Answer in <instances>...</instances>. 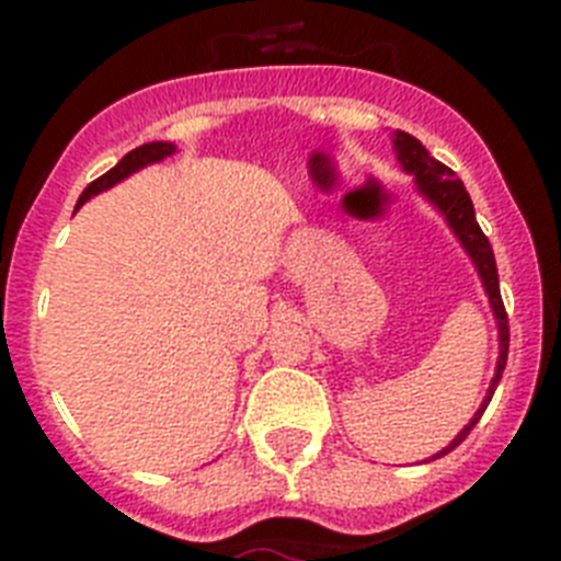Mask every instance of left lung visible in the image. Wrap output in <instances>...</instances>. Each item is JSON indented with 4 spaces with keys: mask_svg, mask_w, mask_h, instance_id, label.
I'll use <instances>...</instances> for the list:
<instances>
[{
    "mask_svg": "<svg viewBox=\"0 0 561 561\" xmlns=\"http://www.w3.org/2000/svg\"><path fill=\"white\" fill-rule=\"evenodd\" d=\"M393 146H396V157H399L401 168H404L408 173H413L415 182H419V191L424 193V196H427L435 207H438L440 216L449 221V227H453V232L458 236L460 244H463V250L469 252V257H472L474 266H478V275H480V280H483V289H485V295H489V304H492L494 317H497V331H500L497 370H494V379H492V385H489V393H485L483 404H480L478 413L472 415V421H469V424H466L458 435H455L453 444L440 449L438 455H433V458H440V455L453 453L460 440L472 433V427L480 421L483 410L489 408V401H492L494 390H497V381L505 370V359H508V314H505L503 297H500L497 264H494L492 244H489V238L483 236L478 219H474L472 199H469V193H466L463 182L455 176L453 168H447L444 162H438L435 157H430L427 148L421 146L413 134L396 131Z\"/></svg>",
    "mask_w": 561,
    "mask_h": 561,
    "instance_id": "left-lung-1",
    "label": "left lung"
}]
</instances>
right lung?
I'll use <instances>...</instances> for the list:
<instances>
[{"mask_svg":"<svg viewBox=\"0 0 561 561\" xmlns=\"http://www.w3.org/2000/svg\"><path fill=\"white\" fill-rule=\"evenodd\" d=\"M173 151H176V146H173V142H146V146L134 148V151H128L126 157H123V160L112 168V171H106L103 176H98L95 182H89L87 191H83L81 199H78V207H81L87 199H92V196H98L101 191H108L112 185H117V182H123L126 176H131L134 171H140V168L151 165V162L165 160V157H171Z\"/></svg>","mask_w":561,"mask_h":561,"instance_id":"right-lung-1","label":"right lung"}]
</instances>
